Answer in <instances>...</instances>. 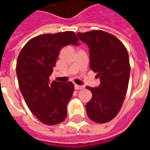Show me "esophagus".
Listing matches in <instances>:
<instances>
[{
	"mask_svg": "<svg viewBox=\"0 0 150 150\" xmlns=\"http://www.w3.org/2000/svg\"><path fill=\"white\" fill-rule=\"evenodd\" d=\"M83 88H84V87H83V86H81V85L75 84V88L76 90H80V89H83Z\"/></svg>",
	"mask_w": 150,
	"mask_h": 150,
	"instance_id": "34e87169",
	"label": "esophagus"
}]
</instances>
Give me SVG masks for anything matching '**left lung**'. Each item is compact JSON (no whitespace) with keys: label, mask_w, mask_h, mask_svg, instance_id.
Returning <instances> with one entry per match:
<instances>
[{"label":"left lung","mask_w":150,"mask_h":150,"mask_svg":"<svg viewBox=\"0 0 150 150\" xmlns=\"http://www.w3.org/2000/svg\"><path fill=\"white\" fill-rule=\"evenodd\" d=\"M77 36L89 47L90 68L100 80L97 88L87 87L92 93L86 104L87 114L95 122H108L118 114L125 97L130 75L129 54L124 44L107 32L92 30Z\"/></svg>","instance_id":"obj_1"}]
</instances>
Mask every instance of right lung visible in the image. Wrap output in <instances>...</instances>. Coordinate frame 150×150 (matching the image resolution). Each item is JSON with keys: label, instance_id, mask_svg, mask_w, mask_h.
Wrapping results in <instances>:
<instances>
[{"label": "right lung", "instance_id": "1", "mask_svg": "<svg viewBox=\"0 0 150 150\" xmlns=\"http://www.w3.org/2000/svg\"><path fill=\"white\" fill-rule=\"evenodd\" d=\"M70 44L79 45L72 31L42 34L30 40L18 55L16 72L21 94L31 112L48 125L66 119L74 91L71 82L50 83L49 79L59 51Z\"/></svg>", "mask_w": 150, "mask_h": 150}]
</instances>
